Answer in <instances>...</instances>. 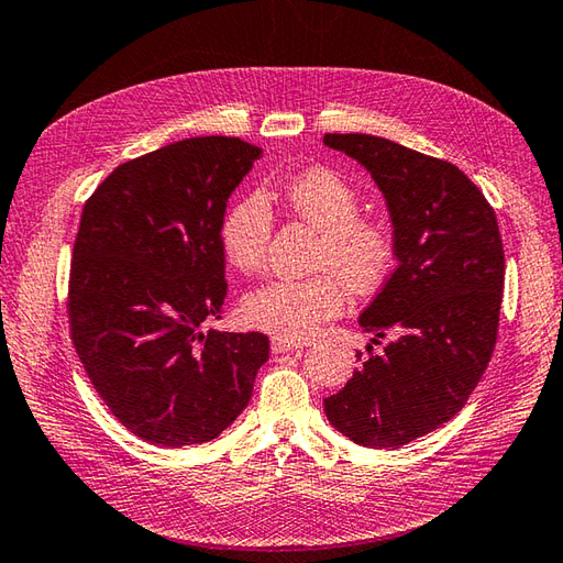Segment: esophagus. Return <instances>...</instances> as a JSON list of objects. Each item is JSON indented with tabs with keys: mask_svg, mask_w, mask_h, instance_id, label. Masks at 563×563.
<instances>
[{
	"mask_svg": "<svg viewBox=\"0 0 563 563\" xmlns=\"http://www.w3.org/2000/svg\"><path fill=\"white\" fill-rule=\"evenodd\" d=\"M309 343H311L309 338H287V335H273V338H271L273 352H290V350L307 347Z\"/></svg>",
	"mask_w": 563,
	"mask_h": 563,
	"instance_id": "34e87169",
	"label": "esophagus"
}]
</instances>
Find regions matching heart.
<instances>
[{
  "label": "heart",
  "mask_w": 563,
  "mask_h": 563,
  "mask_svg": "<svg viewBox=\"0 0 563 563\" xmlns=\"http://www.w3.org/2000/svg\"><path fill=\"white\" fill-rule=\"evenodd\" d=\"M278 196L283 206L305 220L321 242L311 278H271L246 292L242 317L254 329L299 338L333 319L345 305V287L355 295L378 290L396 264V238L384 220L360 216V191L329 167H309L287 177ZM273 234L271 206L261 194L232 201L220 222L222 254L242 273L266 261Z\"/></svg>",
  "instance_id": "b5f03b06"
}]
</instances>
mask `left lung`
Listing matches in <instances>:
<instances>
[{
    "label": "left lung",
    "mask_w": 563,
    "mask_h": 563,
    "mask_svg": "<svg viewBox=\"0 0 563 563\" xmlns=\"http://www.w3.org/2000/svg\"><path fill=\"white\" fill-rule=\"evenodd\" d=\"M372 173L394 222L398 268L362 311L364 333L390 335L343 390L329 422L367 449H400L463 410L499 333L504 244L494 208L453 163L369 134H325ZM362 360V352H357Z\"/></svg>",
    "instance_id": "left-lung-1"
}]
</instances>
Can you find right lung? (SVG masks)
<instances>
[{
  "label": "right lung",
  "instance_id": "obj_1",
  "mask_svg": "<svg viewBox=\"0 0 563 563\" xmlns=\"http://www.w3.org/2000/svg\"><path fill=\"white\" fill-rule=\"evenodd\" d=\"M261 155L232 136L126 161L84 206L69 271L71 341L102 402L167 449L216 439L250 405L268 335L201 331L228 295L220 222Z\"/></svg>",
  "mask_w": 563,
  "mask_h": 563
}]
</instances>
